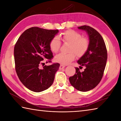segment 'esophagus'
<instances>
[{
	"instance_id": "esophagus-1",
	"label": "esophagus",
	"mask_w": 121,
	"mask_h": 121,
	"mask_svg": "<svg viewBox=\"0 0 121 121\" xmlns=\"http://www.w3.org/2000/svg\"><path fill=\"white\" fill-rule=\"evenodd\" d=\"M65 67V66L62 65H60V69H63V68H64Z\"/></svg>"
}]
</instances>
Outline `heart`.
<instances>
[{"mask_svg": "<svg viewBox=\"0 0 121 121\" xmlns=\"http://www.w3.org/2000/svg\"><path fill=\"white\" fill-rule=\"evenodd\" d=\"M63 42L70 44L67 54L60 53L56 55L55 60L61 65H67L75 58L76 55L82 57L86 54L90 47V42L86 37H82L80 33L73 30H68L60 36ZM61 42L57 37H55L50 41L49 46L51 51L56 53L60 51Z\"/></svg>", "mask_w": 121, "mask_h": 121, "instance_id": "1", "label": "heart"}]
</instances>
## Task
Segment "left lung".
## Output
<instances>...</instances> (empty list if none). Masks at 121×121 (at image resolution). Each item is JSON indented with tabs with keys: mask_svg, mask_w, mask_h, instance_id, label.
Wrapping results in <instances>:
<instances>
[{
	"mask_svg": "<svg viewBox=\"0 0 121 121\" xmlns=\"http://www.w3.org/2000/svg\"><path fill=\"white\" fill-rule=\"evenodd\" d=\"M78 28L85 30L90 39V47L87 52L77 61L78 64L85 66L86 69L81 72L76 67V73L69 78L70 83L81 92H87L95 88L103 77L108 58V53L104 40L102 36L92 27L86 25Z\"/></svg>",
	"mask_w": 121,
	"mask_h": 121,
	"instance_id": "obj_1",
	"label": "left lung"
}]
</instances>
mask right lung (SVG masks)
<instances>
[{"label": "right lung", "mask_w": 121, "mask_h": 121, "mask_svg": "<svg viewBox=\"0 0 121 121\" xmlns=\"http://www.w3.org/2000/svg\"><path fill=\"white\" fill-rule=\"evenodd\" d=\"M58 32L37 27L27 29L18 38L14 47L15 69L18 78L25 86L35 92L48 88L53 83L55 75L60 67L59 63L40 66L46 60L53 58L50 49V41Z\"/></svg>", "instance_id": "obj_1"}]
</instances>
